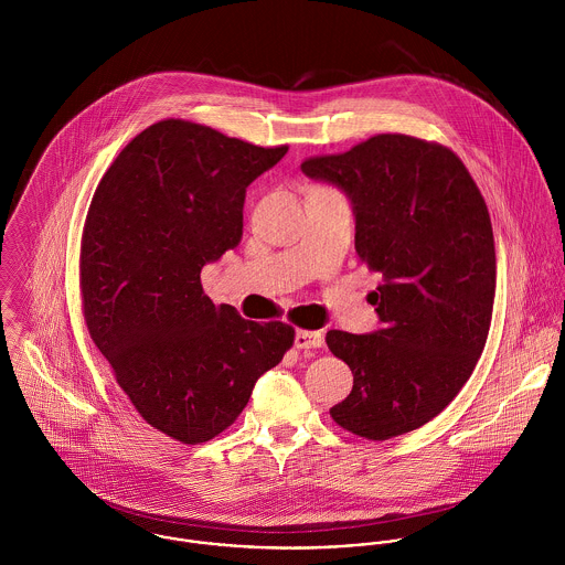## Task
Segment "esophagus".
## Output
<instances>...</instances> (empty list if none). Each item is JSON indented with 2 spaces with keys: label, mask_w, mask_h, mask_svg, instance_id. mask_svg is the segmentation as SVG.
I'll return each instance as SVG.
<instances>
[{
  "label": "esophagus",
  "mask_w": 565,
  "mask_h": 565,
  "mask_svg": "<svg viewBox=\"0 0 565 565\" xmlns=\"http://www.w3.org/2000/svg\"><path fill=\"white\" fill-rule=\"evenodd\" d=\"M322 343L323 337L320 330H298L296 332V348H300V350L320 348Z\"/></svg>",
  "instance_id": "1"
}]
</instances>
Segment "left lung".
I'll use <instances>...</instances> for the list:
<instances>
[{
  "label": "left lung",
  "instance_id": "left-lung-1",
  "mask_svg": "<svg viewBox=\"0 0 565 565\" xmlns=\"http://www.w3.org/2000/svg\"><path fill=\"white\" fill-rule=\"evenodd\" d=\"M302 171L345 193L356 254L383 276L370 294L381 328L326 334L354 376L330 415L374 441L411 433L455 401L483 352L495 296L483 195L452 150L406 135H376Z\"/></svg>",
  "mask_w": 565,
  "mask_h": 565
}]
</instances>
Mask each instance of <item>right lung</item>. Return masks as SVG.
I'll list each match as a JSON object with an SVG mask.
<instances>
[{
    "instance_id": "add662e5",
    "label": "right lung",
    "mask_w": 565,
    "mask_h": 565,
    "mask_svg": "<svg viewBox=\"0 0 565 565\" xmlns=\"http://www.w3.org/2000/svg\"><path fill=\"white\" fill-rule=\"evenodd\" d=\"M287 154L164 119L108 167L81 249L84 320L141 417L182 444L226 430L294 328L215 307L202 267L237 247L245 189Z\"/></svg>"
}]
</instances>
